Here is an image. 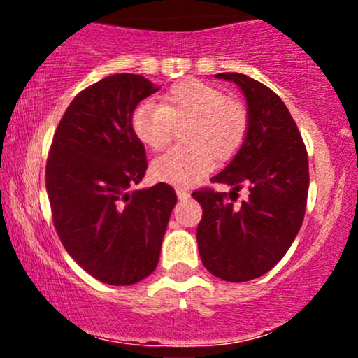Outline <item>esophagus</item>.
Wrapping results in <instances>:
<instances>
[{
  "mask_svg": "<svg viewBox=\"0 0 358 358\" xmlns=\"http://www.w3.org/2000/svg\"><path fill=\"white\" fill-rule=\"evenodd\" d=\"M176 196H178V200H187L190 193L185 190V188H176Z\"/></svg>",
  "mask_w": 358,
  "mask_h": 358,
  "instance_id": "34e87169",
  "label": "esophagus"
}]
</instances>
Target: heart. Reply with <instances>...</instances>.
Wrapping results in <instances>:
<instances>
[{"label": "heart", "mask_w": 358, "mask_h": 358, "mask_svg": "<svg viewBox=\"0 0 358 358\" xmlns=\"http://www.w3.org/2000/svg\"><path fill=\"white\" fill-rule=\"evenodd\" d=\"M183 126L185 146L170 150L151 163L158 182L188 187L217 163L231 162L244 145L249 129L248 108L219 87L188 79L176 82L159 97L158 106L141 104L131 114V129L143 146L162 151L175 127Z\"/></svg>", "instance_id": "b5f03b06"}]
</instances>
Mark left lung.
Masks as SVG:
<instances>
[{
  "instance_id": "left-lung-1",
  "label": "left lung",
  "mask_w": 358,
  "mask_h": 358,
  "mask_svg": "<svg viewBox=\"0 0 358 358\" xmlns=\"http://www.w3.org/2000/svg\"><path fill=\"white\" fill-rule=\"evenodd\" d=\"M239 85L248 102L249 129L244 145L213 183L225 193H193L203 208L196 242L203 266L215 278L244 282L266 274L281 261L298 236L306 210L308 155L296 122L276 94L244 73H217ZM242 186L250 196L239 208L232 192Z\"/></svg>"
}]
</instances>
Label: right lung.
Instances as JSON below:
<instances>
[{"label":"right lung","instance_id":"add662e5","mask_svg":"<svg viewBox=\"0 0 358 358\" xmlns=\"http://www.w3.org/2000/svg\"><path fill=\"white\" fill-rule=\"evenodd\" d=\"M136 73L96 82L71 102L53 136L45 183L65 250L106 285L129 286L156 269L176 203L170 185L131 193L146 173L131 114L158 92Z\"/></svg>","mask_w":358,"mask_h":358}]
</instances>
